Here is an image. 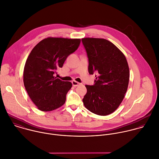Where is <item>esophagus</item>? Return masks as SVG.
<instances>
[{"mask_svg":"<svg viewBox=\"0 0 159 159\" xmlns=\"http://www.w3.org/2000/svg\"><path fill=\"white\" fill-rule=\"evenodd\" d=\"M72 85H73L74 87H77V86H78V85L80 84V83H79L78 82H77V81H75V80H73V81L72 82Z\"/></svg>","mask_w":159,"mask_h":159,"instance_id":"34e87169","label":"esophagus"}]
</instances>
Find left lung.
I'll use <instances>...</instances> for the list:
<instances>
[{
	"instance_id": "left-lung-1",
	"label": "left lung",
	"mask_w": 159,
	"mask_h": 159,
	"mask_svg": "<svg viewBox=\"0 0 159 159\" xmlns=\"http://www.w3.org/2000/svg\"><path fill=\"white\" fill-rule=\"evenodd\" d=\"M89 58V72L97 71L93 85H86L82 101L92 113L107 116L120 105L127 92L129 69L124 54L111 42L103 38H82Z\"/></svg>"
}]
</instances>
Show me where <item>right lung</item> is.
I'll return each mask as SVG.
<instances>
[{"label": "right lung", "mask_w": 159, "mask_h": 159, "mask_svg": "<svg viewBox=\"0 0 159 159\" xmlns=\"http://www.w3.org/2000/svg\"><path fill=\"white\" fill-rule=\"evenodd\" d=\"M80 43V39L48 37L31 50L24 67L23 83L39 110L51 111L65 103L72 83L56 79L54 74L62 67L68 56L77 49Z\"/></svg>", "instance_id": "obj_1"}]
</instances>
